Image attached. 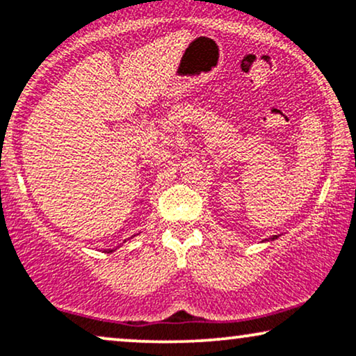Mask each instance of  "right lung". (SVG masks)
<instances>
[{"instance_id": "1", "label": "right lung", "mask_w": 356, "mask_h": 356, "mask_svg": "<svg viewBox=\"0 0 356 356\" xmlns=\"http://www.w3.org/2000/svg\"><path fill=\"white\" fill-rule=\"evenodd\" d=\"M109 252H113V250H109Z\"/></svg>"}]
</instances>
